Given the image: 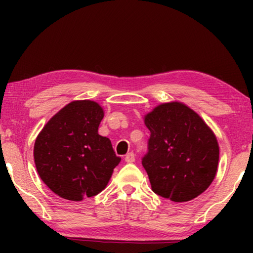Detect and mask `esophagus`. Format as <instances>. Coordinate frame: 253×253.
<instances>
[{
    "mask_svg": "<svg viewBox=\"0 0 253 253\" xmlns=\"http://www.w3.org/2000/svg\"><path fill=\"white\" fill-rule=\"evenodd\" d=\"M125 161L127 163H134L135 162V154L132 153V152L128 153L127 155H126V157H125Z\"/></svg>",
    "mask_w": 253,
    "mask_h": 253,
    "instance_id": "esophagus-1",
    "label": "esophagus"
}]
</instances>
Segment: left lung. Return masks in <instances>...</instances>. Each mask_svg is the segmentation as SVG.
Returning <instances> with one entry per match:
<instances>
[{"label":"left lung","mask_w":253,"mask_h":253,"mask_svg":"<svg viewBox=\"0 0 253 253\" xmlns=\"http://www.w3.org/2000/svg\"><path fill=\"white\" fill-rule=\"evenodd\" d=\"M151 131L142 164L152 190L174 202L202 194L215 177L219 144L194 110L181 102H166L145 116Z\"/></svg>","instance_id":"obj_1"}]
</instances>
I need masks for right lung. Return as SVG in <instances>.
<instances>
[{
	"label": "right lung",
	"instance_id": "right-lung-1",
	"mask_svg": "<svg viewBox=\"0 0 253 253\" xmlns=\"http://www.w3.org/2000/svg\"><path fill=\"white\" fill-rule=\"evenodd\" d=\"M104 110L95 101L76 100L46 123L34 143L38 173L51 191L70 201L104 190L121 157L110 139L98 134Z\"/></svg>",
	"mask_w": 253,
	"mask_h": 253
}]
</instances>
